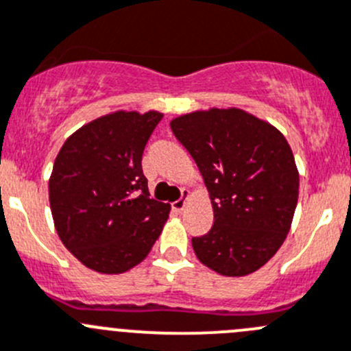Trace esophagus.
Returning a JSON list of instances; mask_svg holds the SVG:
<instances>
[{"instance_id":"1","label":"esophagus","mask_w":351,"mask_h":351,"mask_svg":"<svg viewBox=\"0 0 351 351\" xmlns=\"http://www.w3.org/2000/svg\"><path fill=\"white\" fill-rule=\"evenodd\" d=\"M189 199H190V192H189V190H182V197H180L178 200H175V202L171 204V207L176 210V213H182L183 207H185L186 200H189Z\"/></svg>"}]
</instances>
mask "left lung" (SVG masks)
Segmentation results:
<instances>
[{"mask_svg":"<svg viewBox=\"0 0 351 351\" xmlns=\"http://www.w3.org/2000/svg\"><path fill=\"white\" fill-rule=\"evenodd\" d=\"M169 127L213 204V228L192 238L197 258L223 276L261 269L283 245L298 200L300 176L285 135L238 108L193 111Z\"/></svg>","mask_w":351,"mask_h":351,"instance_id":"left-lung-1","label":"left lung"}]
</instances>
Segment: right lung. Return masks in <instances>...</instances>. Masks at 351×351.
I'll return each instance as SVG.
<instances>
[{
  "label": "right lung",
  "mask_w": 351,
  "mask_h": 351,
  "mask_svg": "<svg viewBox=\"0 0 351 351\" xmlns=\"http://www.w3.org/2000/svg\"><path fill=\"white\" fill-rule=\"evenodd\" d=\"M162 113L114 111L64 141L49 178L54 228L89 269L120 274L141 264L161 234L169 204L151 199L145 144Z\"/></svg>",
  "instance_id": "1"
}]
</instances>
